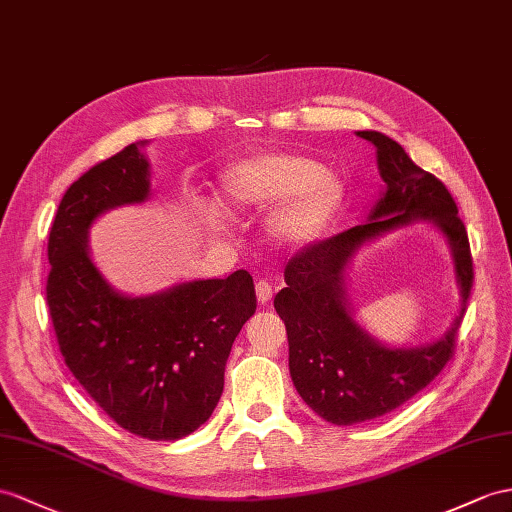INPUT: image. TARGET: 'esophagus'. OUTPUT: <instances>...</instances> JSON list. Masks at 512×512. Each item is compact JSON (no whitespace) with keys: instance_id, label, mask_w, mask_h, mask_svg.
<instances>
[{"instance_id":"34e87169","label":"esophagus","mask_w":512,"mask_h":512,"mask_svg":"<svg viewBox=\"0 0 512 512\" xmlns=\"http://www.w3.org/2000/svg\"><path fill=\"white\" fill-rule=\"evenodd\" d=\"M256 297H258V304H260V306H267V304L271 302V297H273V286H271V282L258 280V282H256Z\"/></svg>"}]
</instances>
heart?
<instances>
[{"mask_svg":"<svg viewBox=\"0 0 512 512\" xmlns=\"http://www.w3.org/2000/svg\"><path fill=\"white\" fill-rule=\"evenodd\" d=\"M223 204L234 213L265 210L279 204L269 217L271 239L286 247L319 241L343 213L347 186L319 160L267 152L234 162L221 178Z\"/></svg>","mask_w":512,"mask_h":512,"instance_id":"obj_1","label":"heart"}]
</instances>
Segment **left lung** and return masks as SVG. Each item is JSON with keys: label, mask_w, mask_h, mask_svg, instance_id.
I'll return each instance as SVG.
<instances>
[{"label": "left lung", "mask_w": 512, "mask_h": 512, "mask_svg": "<svg viewBox=\"0 0 512 512\" xmlns=\"http://www.w3.org/2000/svg\"><path fill=\"white\" fill-rule=\"evenodd\" d=\"M376 145L384 193L369 221L315 241L284 269L286 286L273 299L289 336V369L297 393L336 426L382 417L406 404L450 363L473 284L465 223L445 184L417 167L400 143L380 132H356ZM430 220L453 247L461 313L439 342L423 348H386L360 329L344 293V269L360 244L376 235Z\"/></svg>", "instance_id": "8db88e82"}]
</instances>
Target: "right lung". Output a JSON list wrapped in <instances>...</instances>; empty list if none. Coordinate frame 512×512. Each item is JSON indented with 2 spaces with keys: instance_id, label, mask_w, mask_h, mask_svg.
<instances>
[{
  "instance_id": "1",
  "label": "right lung",
  "mask_w": 512,
  "mask_h": 512,
  "mask_svg": "<svg viewBox=\"0 0 512 512\" xmlns=\"http://www.w3.org/2000/svg\"><path fill=\"white\" fill-rule=\"evenodd\" d=\"M145 143H132L73 182L49 230L47 306L69 371L104 413L136 436L195 432L223 393L236 334L256 313L245 269L147 297L117 293L89 256L91 223L149 195Z\"/></svg>"
}]
</instances>
